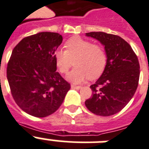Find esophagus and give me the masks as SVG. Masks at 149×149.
<instances>
[{"label": "esophagus", "mask_w": 149, "mask_h": 149, "mask_svg": "<svg viewBox=\"0 0 149 149\" xmlns=\"http://www.w3.org/2000/svg\"><path fill=\"white\" fill-rule=\"evenodd\" d=\"M71 88H73V89L79 90L81 88H82V86H75V85H71Z\"/></svg>", "instance_id": "esophagus-1"}]
</instances>
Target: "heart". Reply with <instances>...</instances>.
Segmentation results:
<instances>
[{
  "label": "heart",
  "mask_w": 149,
  "mask_h": 149,
  "mask_svg": "<svg viewBox=\"0 0 149 149\" xmlns=\"http://www.w3.org/2000/svg\"><path fill=\"white\" fill-rule=\"evenodd\" d=\"M64 47L65 51L54 52V61L57 70L62 74L68 72L73 61L75 67L67 75V80L78 84L88 77L94 79L103 73L107 65V55L101 46L80 37H73L67 41Z\"/></svg>",
  "instance_id": "b5f03b06"
}]
</instances>
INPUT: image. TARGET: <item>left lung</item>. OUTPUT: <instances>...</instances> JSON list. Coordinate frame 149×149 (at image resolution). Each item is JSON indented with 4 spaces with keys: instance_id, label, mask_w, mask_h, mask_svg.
I'll use <instances>...</instances> for the list:
<instances>
[{
    "instance_id": "obj_1",
    "label": "left lung",
    "mask_w": 149,
    "mask_h": 149,
    "mask_svg": "<svg viewBox=\"0 0 149 149\" xmlns=\"http://www.w3.org/2000/svg\"><path fill=\"white\" fill-rule=\"evenodd\" d=\"M104 47L107 65L102 76L90 86L92 98L86 107L96 115L107 117L123 109L132 99L139 79V63L131 46L118 36L103 32L86 33Z\"/></svg>"
}]
</instances>
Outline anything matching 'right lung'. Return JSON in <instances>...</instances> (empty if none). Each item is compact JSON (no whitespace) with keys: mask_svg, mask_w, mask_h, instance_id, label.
<instances>
[{"mask_svg":"<svg viewBox=\"0 0 149 149\" xmlns=\"http://www.w3.org/2000/svg\"><path fill=\"white\" fill-rule=\"evenodd\" d=\"M63 37L42 32L26 37L13 48L7 69L13 98L28 114L45 117L63 103L70 85L58 72L54 54Z\"/></svg>","mask_w":149,"mask_h":149,"instance_id":"right-lung-1","label":"right lung"}]
</instances>
